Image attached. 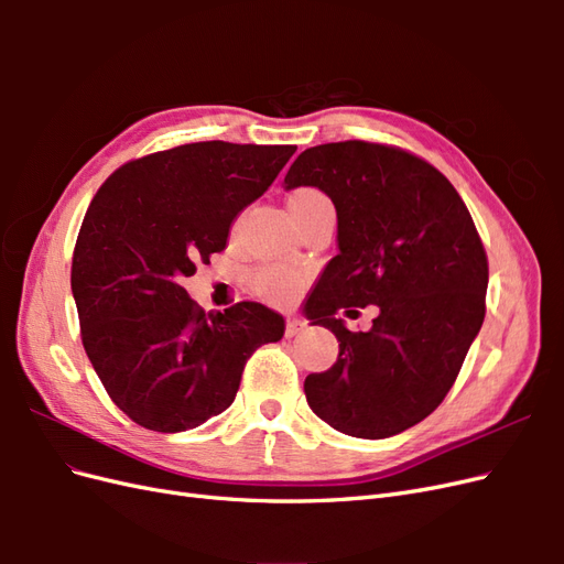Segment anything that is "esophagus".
<instances>
[{"instance_id": "esophagus-1", "label": "esophagus", "mask_w": 564, "mask_h": 564, "mask_svg": "<svg viewBox=\"0 0 564 564\" xmlns=\"http://www.w3.org/2000/svg\"><path fill=\"white\" fill-rule=\"evenodd\" d=\"M303 329H305V319H301V317H289L286 319V329H284L286 338L299 336Z\"/></svg>"}]
</instances>
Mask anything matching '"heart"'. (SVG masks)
<instances>
[{
    "mask_svg": "<svg viewBox=\"0 0 564 564\" xmlns=\"http://www.w3.org/2000/svg\"><path fill=\"white\" fill-rule=\"evenodd\" d=\"M317 204H332L329 197L322 191H317V187H296V191L286 199V207L292 216L308 212V209L317 207ZM253 284H256V289H259L261 296H265L272 303L284 305V303H292L296 299L299 289L303 284V275L294 268L268 265V268L256 272Z\"/></svg>",
    "mask_w": 564,
    "mask_h": 564,
    "instance_id": "1",
    "label": "heart"
}]
</instances>
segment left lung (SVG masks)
<instances>
[{"label": "left lung", "instance_id": "1", "mask_svg": "<svg viewBox=\"0 0 564 564\" xmlns=\"http://www.w3.org/2000/svg\"><path fill=\"white\" fill-rule=\"evenodd\" d=\"M313 185L338 218L305 317L334 332L332 369L311 373L305 400L332 429L365 440L398 435L445 400L485 319L487 253L454 185L390 145L346 141L303 150L284 191ZM380 305L369 333L340 307Z\"/></svg>", "mask_w": 564, "mask_h": 564}]
</instances>
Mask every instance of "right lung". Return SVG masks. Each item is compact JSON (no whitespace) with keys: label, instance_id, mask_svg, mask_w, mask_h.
Here are the masks:
<instances>
[{"label":"right lung","instance_id":"1","mask_svg":"<svg viewBox=\"0 0 564 564\" xmlns=\"http://www.w3.org/2000/svg\"><path fill=\"white\" fill-rule=\"evenodd\" d=\"M296 145L187 143L100 185L73 253L82 344L112 402L148 431L183 433L232 404L249 355L284 317L242 301L204 313L183 280L224 251Z\"/></svg>","mask_w":564,"mask_h":564}]
</instances>
